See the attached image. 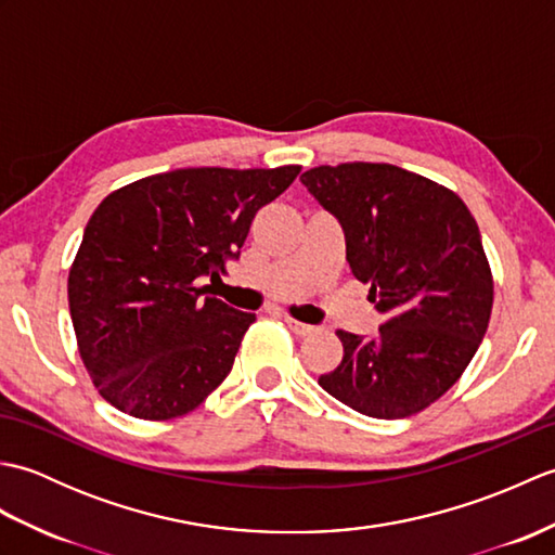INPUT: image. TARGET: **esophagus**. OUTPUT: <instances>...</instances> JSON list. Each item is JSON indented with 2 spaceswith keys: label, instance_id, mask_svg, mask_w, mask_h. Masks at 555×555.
<instances>
[{
  "label": "esophagus",
  "instance_id": "34e87169",
  "mask_svg": "<svg viewBox=\"0 0 555 555\" xmlns=\"http://www.w3.org/2000/svg\"><path fill=\"white\" fill-rule=\"evenodd\" d=\"M284 322L288 324V328L296 336H310V334H314V326L312 324H305V322H298V320H293V317H284Z\"/></svg>",
  "mask_w": 555,
  "mask_h": 555
}]
</instances>
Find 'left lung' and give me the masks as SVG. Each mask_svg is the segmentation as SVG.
I'll use <instances>...</instances> for the list:
<instances>
[{
	"label": "left lung",
	"instance_id": "1",
	"mask_svg": "<svg viewBox=\"0 0 555 555\" xmlns=\"http://www.w3.org/2000/svg\"><path fill=\"white\" fill-rule=\"evenodd\" d=\"M300 181L340 221L352 274L386 314L374 338L338 328L344 360L320 386L376 420L417 415L463 376L491 320L477 221L451 188L393 164H324Z\"/></svg>",
	"mask_w": 555,
	"mask_h": 555
}]
</instances>
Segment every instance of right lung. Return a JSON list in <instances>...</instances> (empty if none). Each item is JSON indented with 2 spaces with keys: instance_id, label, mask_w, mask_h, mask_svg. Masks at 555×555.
Returning <instances> with one entry per match:
<instances>
[{
  "instance_id": "add662e5",
  "label": "right lung",
  "mask_w": 555,
  "mask_h": 555,
  "mask_svg": "<svg viewBox=\"0 0 555 555\" xmlns=\"http://www.w3.org/2000/svg\"><path fill=\"white\" fill-rule=\"evenodd\" d=\"M300 173L197 167L109 193L68 271V310L98 393L138 420L188 415L227 379L255 314L205 296L255 215Z\"/></svg>"
}]
</instances>
